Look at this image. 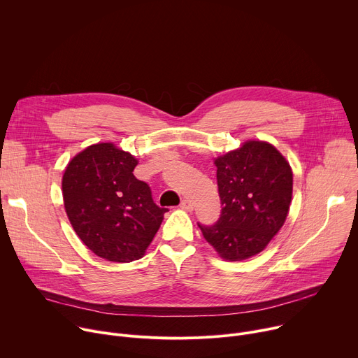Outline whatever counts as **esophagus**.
Instances as JSON below:
<instances>
[{
    "mask_svg": "<svg viewBox=\"0 0 358 358\" xmlns=\"http://www.w3.org/2000/svg\"><path fill=\"white\" fill-rule=\"evenodd\" d=\"M180 208L183 209V210H193V203L190 202V201H187V199H183L182 202H180Z\"/></svg>",
    "mask_w": 358,
    "mask_h": 358,
    "instance_id": "esophagus-1",
    "label": "esophagus"
}]
</instances>
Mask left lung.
<instances>
[{
  "label": "left lung",
  "instance_id": "1",
  "mask_svg": "<svg viewBox=\"0 0 358 358\" xmlns=\"http://www.w3.org/2000/svg\"><path fill=\"white\" fill-rule=\"evenodd\" d=\"M222 202L219 220L197 223L220 257L239 262L260 253L286 222L293 172L273 145L248 141L215 159Z\"/></svg>",
  "mask_w": 358,
  "mask_h": 358
}]
</instances>
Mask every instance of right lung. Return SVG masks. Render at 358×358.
<instances>
[{"mask_svg":"<svg viewBox=\"0 0 358 358\" xmlns=\"http://www.w3.org/2000/svg\"><path fill=\"white\" fill-rule=\"evenodd\" d=\"M136 159L113 143L91 145L72 157L62 176L68 219L84 245L116 263L141 259L165 212L148 183L134 175Z\"/></svg>","mask_w":358,"mask_h":358,"instance_id":"right-lung-1","label":"right lung"}]
</instances>
